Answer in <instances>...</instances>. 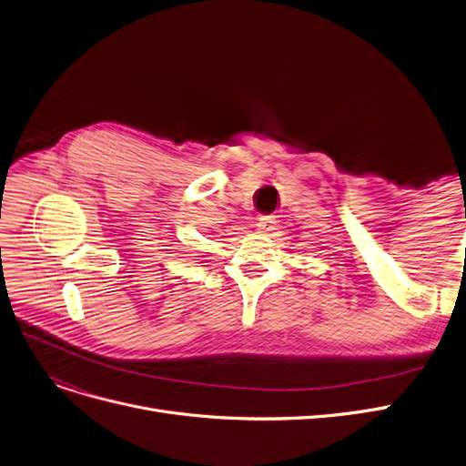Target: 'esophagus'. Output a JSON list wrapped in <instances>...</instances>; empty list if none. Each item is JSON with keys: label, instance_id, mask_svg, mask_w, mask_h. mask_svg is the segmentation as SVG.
I'll use <instances>...</instances> for the list:
<instances>
[{"label": "esophagus", "instance_id": "esophagus-1", "mask_svg": "<svg viewBox=\"0 0 466 466\" xmlns=\"http://www.w3.org/2000/svg\"><path fill=\"white\" fill-rule=\"evenodd\" d=\"M256 228L259 233H269L275 229V218L273 216H259Z\"/></svg>", "mask_w": 466, "mask_h": 466}]
</instances>
